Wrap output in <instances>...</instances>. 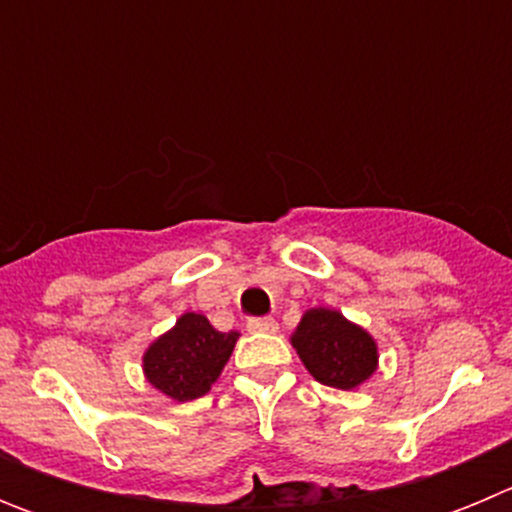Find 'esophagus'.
<instances>
[{"mask_svg": "<svg viewBox=\"0 0 512 512\" xmlns=\"http://www.w3.org/2000/svg\"><path fill=\"white\" fill-rule=\"evenodd\" d=\"M246 328L253 330V333H277L279 323L274 318H251L246 323Z\"/></svg>", "mask_w": 512, "mask_h": 512, "instance_id": "obj_1", "label": "esophagus"}]
</instances>
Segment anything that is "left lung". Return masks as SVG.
Here are the masks:
<instances>
[{"instance_id":"8db88e82","label":"left lung","mask_w":512,"mask_h":512,"mask_svg":"<svg viewBox=\"0 0 512 512\" xmlns=\"http://www.w3.org/2000/svg\"><path fill=\"white\" fill-rule=\"evenodd\" d=\"M292 346L307 372L336 390H354L377 372V341L338 310H307L292 333Z\"/></svg>"}]
</instances>
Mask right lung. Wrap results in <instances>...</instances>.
<instances>
[{
    "label": "right lung",
    "instance_id": "right-lung-1",
    "mask_svg": "<svg viewBox=\"0 0 512 512\" xmlns=\"http://www.w3.org/2000/svg\"><path fill=\"white\" fill-rule=\"evenodd\" d=\"M241 333H220L200 312H184L171 330L148 346L143 374L158 392L189 402L210 392Z\"/></svg>",
    "mask_w": 512,
    "mask_h": 512
}]
</instances>
